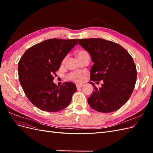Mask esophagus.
Instances as JSON below:
<instances>
[{
    "instance_id": "obj_1",
    "label": "esophagus",
    "mask_w": 153,
    "mask_h": 153,
    "mask_svg": "<svg viewBox=\"0 0 153 153\" xmlns=\"http://www.w3.org/2000/svg\"><path fill=\"white\" fill-rule=\"evenodd\" d=\"M83 85H84V84H76V88H80V87H82Z\"/></svg>"
}]
</instances>
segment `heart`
<instances>
[{
    "label": "heart",
    "mask_w": 153,
    "mask_h": 153,
    "mask_svg": "<svg viewBox=\"0 0 153 153\" xmlns=\"http://www.w3.org/2000/svg\"><path fill=\"white\" fill-rule=\"evenodd\" d=\"M76 54H77V57L79 59H80L83 57H87V56H89V53H88L85 50H78ZM66 59V57L64 58V61H65ZM68 79L70 80L71 81L75 82H79L82 80L83 77H82V75L81 73L78 72V71H73V72H71L69 74L68 76Z\"/></svg>",
    "instance_id": "heart-1"
}]
</instances>
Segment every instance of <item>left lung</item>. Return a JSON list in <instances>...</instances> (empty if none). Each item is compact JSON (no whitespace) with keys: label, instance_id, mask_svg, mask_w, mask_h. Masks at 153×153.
Instances as JSON below:
<instances>
[{"label":"left lung","instance_id":"8db88e82","mask_svg":"<svg viewBox=\"0 0 153 153\" xmlns=\"http://www.w3.org/2000/svg\"><path fill=\"white\" fill-rule=\"evenodd\" d=\"M77 44L85 49L94 62L91 69L93 93L88 98L91 107L98 112L116 111L126 103L133 91L137 71L132 57L122 46L101 38L80 39Z\"/></svg>","mask_w":153,"mask_h":153}]
</instances>
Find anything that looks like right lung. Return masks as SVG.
<instances>
[{
    "label": "right lung",
    "instance_id": "1",
    "mask_svg": "<svg viewBox=\"0 0 153 153\" xmlns=\"http://www.w3.org/2000/svg\"><path fill=\"white\" fill-rule=\"evenodd\" d=\"M78 39H49L27 49L18 62V78L27 98L39 109L56 112L70 104L76 91L71 82H53L63 59Z\"/></svg>",
    "mask_w": 153,
    "mask_h": 153
}]
</instances>
